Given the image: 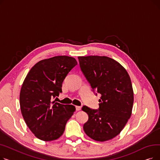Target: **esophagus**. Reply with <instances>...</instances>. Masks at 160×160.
<instances>
[{
  "mask_svg": "<svg viewBox=\"0 0 160 160\" xmlns=\"http://www.w3.org/2000/svg\"><path fill=\"white\" fill-rule=\"evenodd\" d=\"M81 106H76V110L77 111H80L81 110Z\"/></svg>",
  "mask_w": 160,
  "mask_h": 160,
  "instance_id": "obj_1",
  "label": "esophagus"
}]
</instances>
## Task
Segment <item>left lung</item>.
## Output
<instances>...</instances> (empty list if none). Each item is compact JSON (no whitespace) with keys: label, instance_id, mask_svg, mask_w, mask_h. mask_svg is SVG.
Returning <instances> with one entry per match:
<instances>
[{"label":"left lung","instance_id":"obj_1","mask_svg":"<svg viewBox=\"0 0 160 160\" xmlns=\"http://www.w3.org/2000/svg\"><path fill=\"white\" fill-rule=\"evenodd\" d=\"M80 67L92 89L101 95L98 110L83 106L88 121L83 130L91 139L106 141L122 131L132 115L133 91L124 67L107 56H78Z\"/></svg>","mask_w":160,"mask_h":160}]
</instances>
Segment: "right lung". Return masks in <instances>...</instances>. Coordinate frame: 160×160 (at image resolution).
Listing matches in <instances>:
<instances>
[{"mask_svg":"<svg viewBox=\"0 0 160 160\" xmlns=\"http://www.w3.org/2000/svg\"><path fill=\"white\" fill-rule=\"evenodd\" d=\"M77 65L74 58L67 56L45 59L32 67L23 82L19 97L21 113L29 129L41 140L60 138L76 110L73 105L52 102V98L62 93L65 78Z\"/></svg>","mask_w":160,"mask_h":160,"instance_id":"1","label":"right lung"}]
</instances>
